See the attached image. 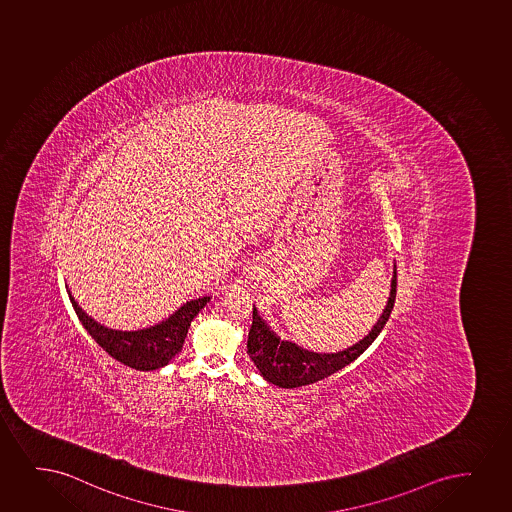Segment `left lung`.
I'll use <instances>...</instances> for the list:
<instances>
[{"label": "left lung", "instance_id": "8db88e82", "mask_svg": "<svg viewBox=\"0 0 512 512\" xmlns=\"http://www.w3.org/2000/svg\"><path fill=\"white\" fill-rule=\"evenodd\" d=\"M395 299L396 263L393 268L388 303L382 310L377 324L372 327L367 336L363 337L362 341L337 353H315V351L301 348L296 343L280 339L270 329V325L259 317L258 310L253 308V325L247 337V353L251 356L254 365L258 367L259 374L279 388H299V386L322 381L325 377L332 376L337 370L350 365L376 341V337L381 334V330L389 320V315L395 306Z\"/></svg>", "mask_w": 512, "mask_h": 512}]
</instances>
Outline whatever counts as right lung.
Instances as JSON below:
<instances>
[{"mask_svg":"<svg viewBox=\"0 0 512 512\" xmlns=\"http://www.w3.org/2000/svg\"><path fill=\"white\" fill-rule=\"evenodd\" d=\"M69 299L79 322L97 341L98 346H102L112 358L131 369L156 370L168 365L182 351L188 327L211 298L204 296L187 301L171 317L162 320L161 324L142 330H114L104 327L90 315H86L78 301L72 298L71 291Z\"/></svg>","mask_w":512,"mask_h":512,"instance_id":"1","label":"right lung"}]
</instances>
